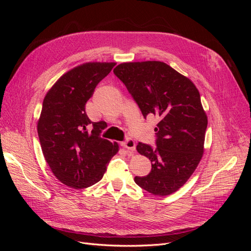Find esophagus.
<instances>
[{"label": "esophagus", "mask_w": 251, "mask_h": 251, "mask_svg": "<svg viewBox=\"0 0 251 251\" xmlns=\"http://www.w3.org/2000/svg\"><path fill=\"white\" fill-rule=\"evenodd\" d=\"M121 146H123L125 149L128 150L130 151H134L135 149H136L135 141L132 138H126L125 141L121 142Z\"/></svg>", "instance_id": "esophagus-1"}]
</instances>
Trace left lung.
<instances>
[{"instance_id":"1","label":"left lung","mask_w":251,"mask_h":251,"mask_svg":"<svg viewBox=\"0 0 251 251\" xmlns=\"http://www.w3.org/2000/svg\"><path fill=\"white\" fill-rule=\"evenodd\" d=\"M137 103L142 115H155L156 148L139 142L138 153L151 170L135 177L147 192L168 196L183 185L198 166L207 127L198 89L187 77L162 62L124 63L114 69Z\"/></svg>"}]
</instances>
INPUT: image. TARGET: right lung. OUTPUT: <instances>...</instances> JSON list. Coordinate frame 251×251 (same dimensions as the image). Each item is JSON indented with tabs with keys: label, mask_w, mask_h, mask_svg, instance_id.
<instances>
[{
	"label": "right lung",
	"mask_w": 251,
	"mask_h": 251,
	"mask_svg": "<svg viewBox=\"0 0 251 251\" xmlns=\"http://www.w3.org/2000/svg\"><path fill=\"white\" fill-rule=\"evenodd\" d=\"M115 63H87L64 74L43 101L37 134L45 159L62 183L75 189L97 183L118 144L100 137L101 123H92L86 103Z\"/></svg>",
	"instance_id": "1"
}]
</instances>
